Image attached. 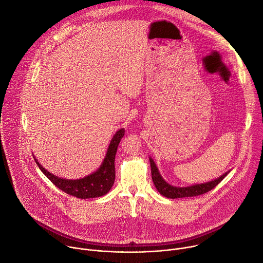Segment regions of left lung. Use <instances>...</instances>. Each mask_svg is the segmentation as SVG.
Listing matches in <instances>:
<instances>
[{
  "label": "left lung",
  "mask_w": 263,
  "mask_h": 263,
  "mask_svg": "<svg viewBox=\"0 0 263 263\" xmlns=\"http://www.w3.org/2000/svg\"><path fill=\"white\" fill-rule=\"evenodd\" d=\"M149 162H151V168H152V178H153V182L158 190V192L163 195L166 198L171 199H176V198H185V197H194V196H199L202 194H205L210 191H212L216 185H218L222 180L226 178V176L229 173H226L222 175L220 178L211 181V182L206 183H202V184H196L193 186H187V187H176L163 180V178L161 177L155 162L153 159L149 158Z\"/></svg>",
  "instance_id": "1"
}]
</instances>
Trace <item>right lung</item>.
<instances>
[{"label": "right lung", "instance_id": "obj_1", "mask_svg": "<svg viewBox=\"0 0 263 263\" xmlns=\"http://www.w3.org/2000/svg\"><path fill=\"white\" fill-rule=\"evenodd\" d=\"M125 133L124 128L119 129L116 135L114 136L109 147L107 149L106 157L103 161L101 167L93 174L79 179V180H68L59 178L49 172H47L41 164H40L36 159L35 163L37 164L39 168L42 171V173L51 181V182L59 187L64 193L80 198V199H87V198H97L104 196L109 192L112 187L115 178H116V171H115V157L117 153L118 145L120 143L121 139L123 138Z\"/></svg>", "mask_w": 263, "mask_h": 263}]
</instances>
